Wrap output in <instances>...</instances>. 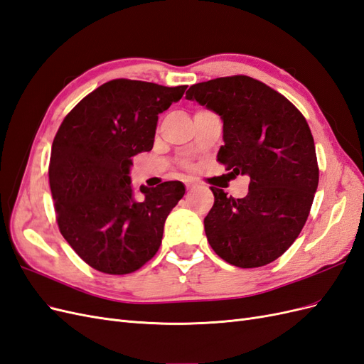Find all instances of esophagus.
<instances>
[{
    "mask_svg": "<svg viewBox=\"0 0 364 364\" xmlns=\"http://www.w3.org/2000/svg\"><path fill=\"white\" fill-rule=\"evenodd\" d=\"M193 188H196V185H194V183H191V182H188V183H186V190H188V191H191Z\"/></svg>",
    "mask_w": 364,
    "mask_h": 364,
    "instance_id": "esophagus-1",
    "label": "esophagus"
}]
</instances>
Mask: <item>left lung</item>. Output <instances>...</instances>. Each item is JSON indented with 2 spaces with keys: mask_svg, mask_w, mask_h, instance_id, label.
I'll return each instance as SVG.
<instances>
[{
  "mask_svg": "<svg viewBox=\"0 0 364 364\" xmlns=\"http://www.w3.org/2000/svg\"><path fill=\"white\" fill-rule=\"evenodd\" d=\"M185 97L222 118L217 159L250 178L243 199L211 188L209 245L232 266H266L293 245L310 214L318 183L311 130L287 98L247 75L196 83Z\"/></svg>",
  "mask_w": 364,
  "mask_h": 364,
  "instance_id": "obj_1",
  "label": "left lung"
}]
</instances>
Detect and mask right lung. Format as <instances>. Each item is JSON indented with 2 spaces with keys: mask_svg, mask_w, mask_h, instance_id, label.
<instances>
[{
  "mask_svg": "<svg viewBox=\"0 0 364 364\" xmlns=\"http://www.w3.org/2000/svg\"><path fill=\"white\" fill-rule=\"evenodd\" d=\"M185 90L111 80L86 95L58 130L48 168L58 225L77 255L98 272H135L161 246L164 223L185 185H142L136 199L129 174L132 158L153 147L158 115Z\"/></svg>",
  "mask_w": 364,
  "mask_h": 364,
  "instance_id": "1",
  "label": "right lung"
}]
</instances>
